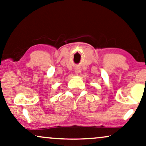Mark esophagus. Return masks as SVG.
<instances>
[{
	"mask_svg": "<svg viewBox=\"0 0 146 146\" xmlns=\"http://www.w3.org/2000/svg\"><path fill=\"white\" fill-rule=\"evenodd\" d=\"M75 74L77 76H80L81 75V71H80V68H76L75 69Z\"/></svg>",
	"mask_w": 146,
	"mask_h": 146,
	"instance_id": "obj_1",
	"label": "esophagus"
}]
</instances>
